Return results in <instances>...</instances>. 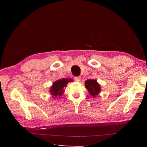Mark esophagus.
<instances>
[{"label": "esophagus", "instance_id": "esophagus-1", "mask_svg": "<svg viewBox=\"0 0 147 147\" xmlns=\"http://www.w3.org/2000/svg\"><path fill=\"white\" fill-rule=\"evenodd\" d=\"M74 79H75V81L79 82L80 80V77H75L74 78Z\"/></svg>", "mask_w": 147, "mask_h": 147}]
</instances>
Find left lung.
Returning a JSON list of instances; mask_svg holds the SVG:
<instances>
[{
  "mask_svg": "<svg viewBox=\"0 0 147 147\" xmlns=\"http://www.w3.org/2000/svg\"><path fill=\"white\" fill-rule=\"evenodd\" d=\"M85 87L90 94L94 97L99 94L101 90L100 84L97 83L96 80H88L85 82Z\"/></svg>",
  "mask_w": 147,
  "mask_h": 147,
  "instance_id": "obj_1",
  "label": "left lung"
}]
</instances>
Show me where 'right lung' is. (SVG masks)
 Segmentation results:
<instances>
[{"instance_id":"obj_1","label":"right lung","mask_w":147,"mask_h":147,"mask_svg":"<svg viewBox=\"0 0 147 147\" xmlns=\"http://www.w3.org/2000/svg\"><path fill=\"white\" fill-rule=\"evenodd\" d=\"M72 82L71 78H63L59 79L53 83V85L50 88V93L53 96L60 97L63 94L64 92V87L67 86L69 82Z\"/></svg>"}]
</instances>
